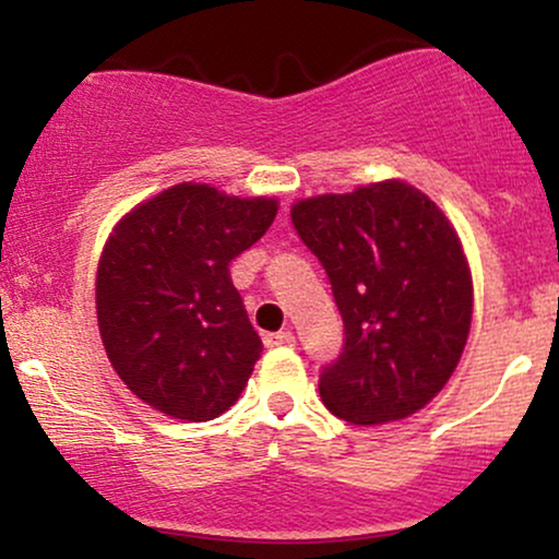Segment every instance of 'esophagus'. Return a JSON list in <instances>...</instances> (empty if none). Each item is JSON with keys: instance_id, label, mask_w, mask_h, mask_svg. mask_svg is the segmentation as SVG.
Instances as JSON below:
<instances>
[{"instance_id": "34e87169", "label": "esophagus", "mask_w": 559, "mask_h": 559, "mask_svg": "<svg viewBox=\"0 0 559 559\" xmlns=\"http://www.w3.org/2000/svg\"><path fill=\"white\" fill-rule=\"evenodd\" d=\"M265 346H294V333L292 331H278V333H265Z\"/></svg>"}]
</instances>
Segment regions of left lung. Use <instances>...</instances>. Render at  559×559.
<instances>
[{"label":"left lung","instance_id":"1","mask_svg":"<svg viewBox=\"0 0 559 559\" xmlns=\"http://www.w3.org/2000/svg\"><path fill=\"white\" fill-rule=\"evenodd\" d=\"M292 223L344 320L342 352L320 370L325 407L355 426L418 413L457 368L473 316L471 267L444 213L383 181L297 202Z\"/></svg>","mask_w":559,"mask_h":559}]
</instances>
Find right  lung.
<instances>
[{
    "label": "right lung",
    "instance_id": "obj_1",
    "mask_svg": "<svg viewBox=\"0 0 559 559\" xmlns=\"http://www.w3.org/2000/svg\"><path fill=\"white\" fill-rule=\"evenodd\" d=\"M275 213V199L178 183L115 226L96 271V318L115 373L150 407L202 423L239 400L262 342L228 265Z\"/></svg>",
    "mask_w": 559,
    "mask_h": 559
}]
</instances>
